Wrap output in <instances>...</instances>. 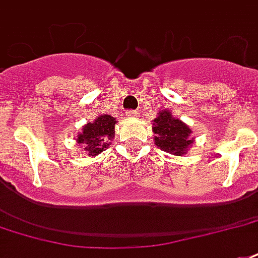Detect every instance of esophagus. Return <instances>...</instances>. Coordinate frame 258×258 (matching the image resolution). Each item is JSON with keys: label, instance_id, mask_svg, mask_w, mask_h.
Segmentation results:
<instances>
[{"label": "esophagus", "instance_id": "obj_1", "mask_svg": "<svg viewBox=\"0 0 258 258\" xmlns=\"http://www.w3.org/2000/svg\"><path fill=\"white\" fill-rule=\"evenodd\" d=\"M125 114H127L128 117H131V119L138 117V112H137V110H127V112H125Z\"/></svg>", "mask_w": 258, "mask_h": 258}]
</instances>
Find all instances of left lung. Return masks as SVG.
<instances>
[{
	"label": "left lung",
	"mask_w": 258,
	"mask_h": 258,
	"mask_svg": "<svg viewBox=\"0 0 258 258\" xmlns=\"http://www.w3.org/2000/svg\"><path fill=\"white\" fill-rule=\"evenodd\" d=\"M153 133L156 146L173 156H184L194 144L191 128L180 119L173 117L168 109L158 112L153 120Z\"/></svg>",
	"instance_id": "8db88e82"
}]
</instances>
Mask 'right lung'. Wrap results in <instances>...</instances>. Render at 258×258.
<instances>
[{"label": "right lung", "mask_w": 258, "mask_h": 258, "mask_svg": "<svg viewBox=\"0 0 258 258\" xmlns=\"http://www.w3.org/2000/svg\"><path fill=\"white\" fill-rule=\"evenodd\" d=\"M116 117L110 114H100L93 123H87L82 127V131L76 137V142L83 145L85 152L90 157H95L109 148L110 141L114 138Z\"/></svg>", "instance_id": "add662e5"}]
</instances>
